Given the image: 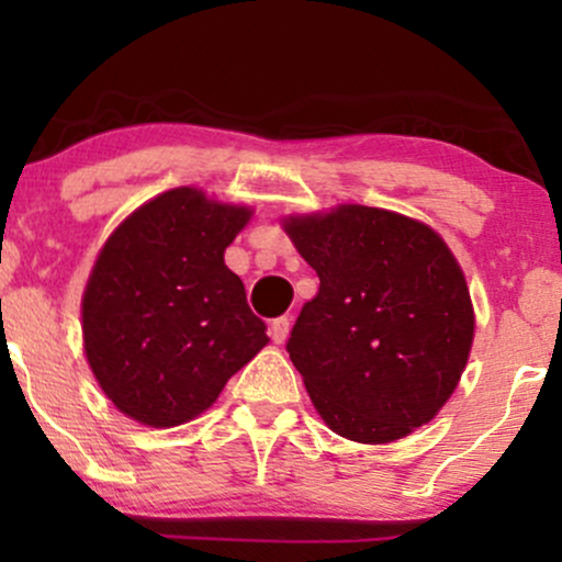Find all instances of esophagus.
<instances>
[{
	"mask_svg": "<svg viewBox=\"0 0 562 562\" xmlns=\"http://www.w3.org/2000/svg\"><path fill=\"white\" fill-rule=\"evenodd\" d=\"M288 333H290V319L288 317H277V319L269 322V335H272V340L277 346L285 344Z\"/></svg>",
	"mask_w": 562,
	"mask_h": 562,
	"instance_id": "obj_1",
	"label": "esophagus"
}]
</instances>
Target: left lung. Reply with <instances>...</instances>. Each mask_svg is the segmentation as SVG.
I'll return each instance as SVG.
<instances>
[{
	"mask_svg": "<svg viewBox=\"0 0 562 562\" xmlns=\"http://www.w3.org/2000/svg\"><path fill=\"white\" fill-rule=\"evenodd\" d=\"M280 224L319 277L288 353L327 428L391 443L428 425L460 385L475 338L465 272L443 237L359 203Z\"/></svg>",
	"mask_w": 562,
	"mask_h": 562,
	"instance_id": "obj_1",
	"label": "left lung"
}]
</instances>
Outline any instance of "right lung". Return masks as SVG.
Masks as SVG:
<instances>
[{
    "label": "right lung",
    "mask_w": 562,
    "mask_h": 562,
    "mask_svg": "<svg viewBox=\"0 0 562 562\" xmlns=\"http://www.w3.org/2000/svg\"><path fill=\"white\" fill-rule=\"evenodd\" d=\"M254 209L173 187L134 209L97 254L81 338L102 393L128 420L173 428L203 415L269 344L224 250Z\"/></svg>",
    "instance_id": "right-lung-1"
}]
</instances>
